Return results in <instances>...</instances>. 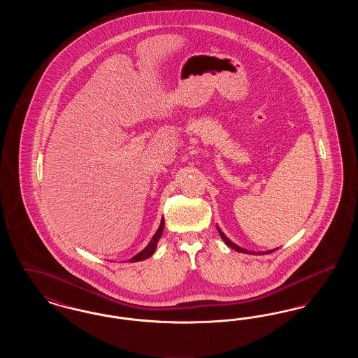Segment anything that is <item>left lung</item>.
<instances>
[{
	"label": "left lung",
	"instance_id": "obj_1",
	"mask_svg": "<svg viewBox=\"0 0 358 358\" xmlns=\"http://www.w3.org/2000/svg\"><path fill=\"white\" fill-rule=\"evenodd\" d=\"M217 231H219V234H220V236H222V240H224V243L228 245V247H231L232 250H235V251H238V252H243V254H250V255H264V254H271L273 251H276L278 248H275V250H270V251H264V252H262V251H259V252H255V251H248V250H245V248H241V247H238V244H235L234 241H231L229 238H227L225 235H224V232H222V229L217 227Z\"/></svg>",
	"mask_w": 358,
	"mask_h": 358
}]
</instances>
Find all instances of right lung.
Wrapping results in <instances>:
<instances>
[{"label": "right lung", "mask_w": 358, "mask_h": 358, "mask_svg": "<svg viewBox=\"0 0 358 358\" xmlns=\"http://www.w3.org/2000/svg\"><path fill=\"white\" fill-rule=\"evenodd\" d=\"M164 227H165V220H164V217H162V219H161V224H159V228H158L157 232L154 234V236L152 238V240H150V243H149L141 252H138L136 255L130 257L127 262H129V263H136V262L145 260V259H148V257H150V256L153 255L154 252H155V248H157V243H158L159 238L162 236Z\"/></svg>", "instance_id": "add662e5"}]
</instances>
